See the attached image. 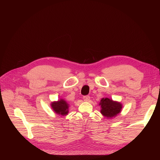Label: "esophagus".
I'll use <instances>...</instances> for the list:
<instances>
[{
	"instance_id": "1",
	"label": "esophagus",
	"mask_w": 160,
	"mask_h": 160,
	"mask_svg": "<svg viewBox=\"0 0 160 160\" xmlns=\"http://www.w3.org/2000/svg\"><path fill=\"white\" fill-rule=\"evenodd\" d=\"M83 99L85 101H88L90 100V96H85L83 97Z\"/></svg>"
}]
</instances>
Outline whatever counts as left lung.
Listing matches in <instances>:
<instances>
[{
    "label": "left lung",
    "instance_id": "obj_1",
    "mask_svg": "<svg viewBox=\"0 0 160 160\" xmlns=\"http://www.w3.org/2000/svg\"><path fill=\"white\" fill-rule=\"evenodd\" d=\"M101 107V112L107 118H112L117 116L121 111L122 108L120 102L113 101L108 98H102L101 100L100 104Z\"/></svg>",
    "mask_w": 160,
    "mask_h": 160
}]
</instances>
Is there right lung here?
Returning <instances> with one entry per match:
<instances>
[{"label":"right lung","instance_id":"add662e5","mask_svg":"<svg viewBox=\"0 0 160 160\" xmlns=\"http://www.w3.org/2000/svg\"><path fill=\"white\" fill-rule=\"evenodd\" d=\"M51 106L54 111H55V112L58 114V115L64 116L67 115L68 112V104L62 99L52 102Z\"/></svg>","mask_w":160,"mask_h":160}]
</instances>
